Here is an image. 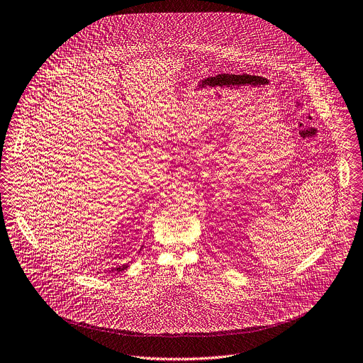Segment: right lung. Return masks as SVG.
I'll return each instance as SVG.
<instances>
[{
    "label": "right lung",
    "instance_id": "add662e5",
    "mask_svg": "<svg viewBox=\"0 0 363 363\" xmlns=\"http://www.w3.org/2000/svg\"><path fill=\"white\" fill-rule=\"evenodd\" d=\"M142 248H143V245H142ZM126 268H128V264H125V265H122V267H116V268H113L112 271H118V272H119V271H123V269H126Z\"/></svg>",
    "mask_w": 363,
    "mask_h": 363
}]
</instances>
